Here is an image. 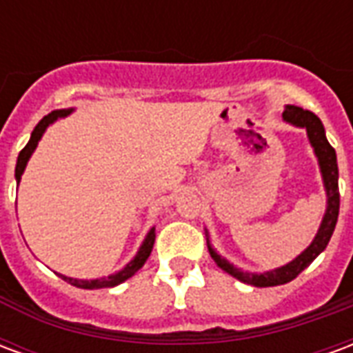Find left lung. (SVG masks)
Masks as SVG:
<instances>
[{
    "label": "left lung",
    "mask_w": 353,
    "mask_h": 353,
    "mask_svg": "<svg viewBox=\"0 0 353 353\" xmlns=\"http://www.w3.org/2000/svg\"><path fill=\"white\" fill-rule=\"evenodd\" d=\"M283 121L295 124L299 128H306L308 139H310L312 147H314V153L318 157L319 170H321V177H323V185H325L327 210L325 215H323V221L319 225L318 234L312 240V244L296 259H293L288 265L280 266V268L268 270V272L253 274L240 270L234 265H230L227 259H223L221 255L210 245V240H208V250H210V255L217 263V266L223 268L225 272H229L230 276H234L236 280L250 283V285H255V288H272V285H281V283H288V281L295 280L296 276L303 272L304 268L310 265L312 261L316 259L319 253L327 248L329 240L333 236L334 225H336V219H339V208H341L336 153H334L331 143L327 141L325 128H323L321 121L312 111L296 108V105H288L285 108V111H283Z\"/></svg>",
    "instance_id": "left-lung-1"
}]
</instances>
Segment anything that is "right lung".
<instances>
[{
  "label": "right lung",
  "instance_id": "add662e5",
  "mask_svg": "<svg viewBox=\"0 0 353 353\" xmlns=\"http://www.w3.org/2000/svg\"><path fill=\"white\" fill-rule=\"evenodd\" d=\"M73 109H57V111H52V113H49L47 117H43L41 121H39V124H37V126L34 128V132H32V138H30V141H28L26 147H24L19 154L17 168H14L17 183H20L22 172H24V168H26L28 161H30V157H32V153L35 151V147H37V143H39V139H41V136L45 134V130H47V126L54 123L57 119H62V117L70 115ZM153 244H154V229H151L149 232H147L145 240H143V244H141V248H139V252L136 253V257H134L128 265L124 266L123 270H119L117 274H111V276H108V278H100V280H75V278H68V276H62V274H58V276H60L62 280L68 281V283H72V285L81 289L115 288V285H119V283H123L124 280L132 278V276L138 272L141 266L145 265V261L149 259V255H151V252H153Z\"/></svg>",
  "mask_w": 353,
  "mask_h": 353
}]
</instances>
